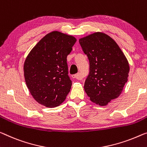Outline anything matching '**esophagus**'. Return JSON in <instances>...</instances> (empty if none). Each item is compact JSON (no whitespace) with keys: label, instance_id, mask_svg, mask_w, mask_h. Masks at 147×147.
Segmentation results:
<instances>
[{"label":"esophagus","instance_id":"1","mask_svg":"<svg viewBox=\"0 0 147 147\" xmlns=\"http://www.w3.org/2000/svg\"><path fill=\"white\" fill-rule=\"evenodd\" d=\"M72 78H75L76 80H81V79H82V77H81V76L80 74H74V75H72Z\"/></svg>","mask_w":147,"mask_h":147}]
</instances>
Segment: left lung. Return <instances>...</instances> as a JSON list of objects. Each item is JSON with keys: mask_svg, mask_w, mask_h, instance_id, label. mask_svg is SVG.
<instances>
[{"mask_svg": "<svg viewBox=\"0 0 147 147\" xmlns=\"http://www.w3.org/2000/svg\"><path fill=\"white\" fill-rule=\"evenodd\" d=\"M89 60L85 91L92 102L106 106L120 95L129 66L119 46L107 34L96 32L79 40Z\"/></svg>", "mask_w": 147, "mask_h": 147, "instance_id": "left-lung-1", "label": "left lung"}]
</instances>
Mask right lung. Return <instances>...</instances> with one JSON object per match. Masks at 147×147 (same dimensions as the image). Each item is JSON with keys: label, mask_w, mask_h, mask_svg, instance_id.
Returning a JSON list of instances; mask_svg holds the SVG:
<instances>
[{"label": "right lung", "mask_w": 147, "mask_h": 147, "mask_svg": "<svg viewBox=\"0 0 147 147\" xmlns=\"http://www.w3.org/2000/svg\"><path fill=\"white\" fill-rule=\"evenodd\" d=\"M76 42L73 36L53 31L40 39L27 56L26 83L37 102L47 107L59 106L71 87L67 56Z\"/></svg>", "instance_id": "1"}]
</instances>
